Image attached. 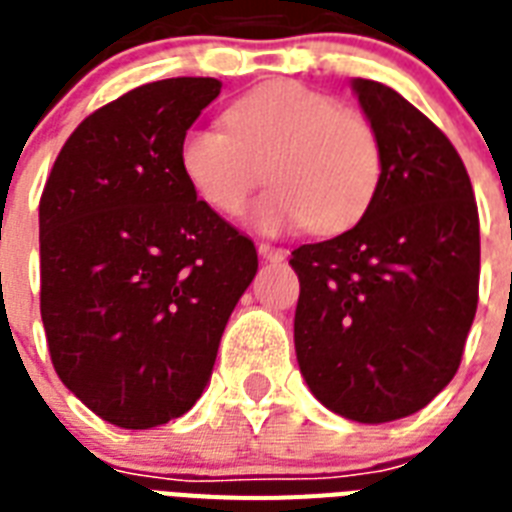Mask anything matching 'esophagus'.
<instances>
[{"instance_id": "34e87169", "label": "esophagus", "mask_w": 512, "mask_h": 512, "mask_svg": "<svg viewBox=\"0 0 512 512\" xmlns=\"http://www.w3.org/2000/svg\"><path fill=\"white\" fill-rule=\"evenodd\" d=\"M257 252H260L263 260H271V263H279V260L287 257V249L273 247V244H268V241H260V244H257Z\"/></svg>"}]
</instances>
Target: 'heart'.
Wrapping results in <instances>:
<instances>
[{"label":"heart","instance_id":"b5f03b06","mask_svg":"<svg viewBox=\"0 0 512 512\" xmlns=\"http://www.w3.org/2000/svg\"><path fill=\"white\" fill-rule=\"evenodd\" d=\"M225 127H191L180 140L185 180L220 215H241L268 180L273 191L255 209L260 228L337 233L377 196L380 132L327 92L287 79L260 84L225 111Z\"/></svg>","mask_w":512,"mask_h":512}]
</instances>
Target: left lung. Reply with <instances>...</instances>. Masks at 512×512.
Instances as JSON below:
<instances>
[{
  "mask_svg": "<svg viewBox=\"0 0 512 512\" xmlns=\"http://www.w3.org/2000/svg\"><path fill=\"white\" fill-rule=\"evenodd\" d=\"M353 87L380 132L382 183L350 231L292 252L295 350L321 404L377 425L420 412L460 369L481 236L452 140L385 84Z\"/></svg>",
  "mask_w": 512,
  "mask_h": 512,
  "instance_id": "obj_1",
  "label": "left lung"
}]
</instances>
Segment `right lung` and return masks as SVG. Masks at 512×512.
Segmentation results:
<instances>
[{"mask_svg": "<svg viewBox=\"0 0 512 512\" xmlns=\"http://www.w3.org/2000/svg\"><path fill=\"white\" fill-rule=\"evenodd\" d=\"M220 87L177 76L106 103L71 132L39 199L52 366L119 428H156L196 404L257 273L255 244L180 170V140Z\"/></svg>", "mask_w": 512, "mask_h": 512, "instance_id": "obj_1", "label": "right lung"}]
</instances>
